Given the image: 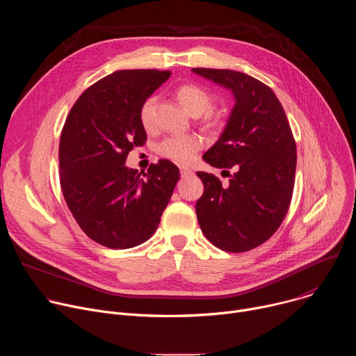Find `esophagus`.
<instances>
[{
    "instance_id": "obj_1",
    "label": "esophagus",
    "mask_w": 356,
    "mask_h": 356,
    "mask_svg": "<svg viewBox=\"0 0 356 356\" xmlns=\"http://www.w3.org/2000/svg\"><path fill=\"white\" fill-rule=\"evenodd\" d=\"M193 172L188 169V168H184V166H180V176L184 179V177H188L191 176Z\"/></svg>"
}]
</instances>
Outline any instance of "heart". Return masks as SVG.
<instances>
[{"label": "heart", "mask_w": 356, "mask_h": 356, "mask_svg": "<svg viewBox=\"0 0 356 356\" xmlns=\"http://www.w3.org/2000/svg\"><path fill=\"white\" fill-rule=\"evenodd\" d=\"M176 97L180 106L193 117H200L210 113L214 104L211 94L194 84L180 86L176 90ZM155 104L156 98L149 97L143 101L139 110V120L145 129H152L155 127ZM209 124H214L211 117H209ZM202 145H204V140L198 135H175L165 138L159 143L158 152L162 156L173 162L190 163Z\"/></svg>", "instance_id": "heart-1"}]
</instances>
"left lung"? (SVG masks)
<instances>
[{
  "label": "left lung",
  "instance_id": "1",
  "mask_svg": "<svg viewBox=\"0 0 356 356\" xmlns=\"http://www.w3.org/2000/svg\"><path fill=\"white\" fill-rule=\"evenodd\" d=\"M193 73L231 90L235 106L220 139L202 155L234 169L225 186L197 172L204 193L195 202L200 228L217 248L246 252L266 242L289 210L296 175V142L270 87L241 72L195 67ZM227 172V170H224Z\"/></svg>",
  "mask_w": 356,
  "mask_h": 356
}]
</instances>
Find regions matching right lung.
<instances>
[{
    "label": "right lung",
    "instance_id": "1",
    "mask_svg": "<svg viewBox=\"0 0 356 356\" xmlns=\"http://www.w3.org/2000/svg\"><path fill=\"white\" fill-rule=\"evenodd\" d=\"M170 72L118 70L90 86L70 110L59 145L60 186L88 238L111 249L138 246L155 234L179 168L161 159L140 176L125 162L146 140L139 110Z\"/></svg>",
    "mask_w": 356,
    "mask_h": 356
}]
</instances>
